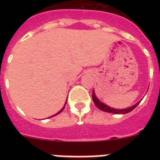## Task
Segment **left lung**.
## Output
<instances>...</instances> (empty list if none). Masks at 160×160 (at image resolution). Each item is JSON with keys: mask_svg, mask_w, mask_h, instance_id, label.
Here are the masks:
<instances>
[{"mask_svg": "<svg viewBox=\"0 0 160 160\" xmlns=\"http://www.w3.org/2000/svg\"><path fill=\"white\" fill-rule=\"evenodd\" d=\"M92 99L93 101H94V104L96 105L97 108L100 109V110H102V111L105 112H108V113H112V114H127V113H129V112L132 111L133 109L137 106V105H139L140 102H138L137 104H135L133 106H130L129 108H126V109H114V108H111V107L108 106L107 105L102 103L101 101L98 100V98L96 97V95H95V92H94V90H93L92 93Z\"/></svg>", "mask_w": 160, "mask_h": 160, "instance_id": "1", "label": "left lung"}]
</instances>
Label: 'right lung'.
Listing matches in <instances>:
<instances>
[{"label": "right lung", "mask_w": 160, "mask_h": 160, "mask_svg": "<svg viewBox=\"0 0 160 160\" xmlns=\"http://www.w3.org/2000/svg\"><path fill=\"white\" fill-rule=\"evenodd\" d=\"M66 101H67V100H66ZM65 104H66V102H65ZM65 105H64V107H63V108H62V109H60V111H59V112H58V113H56V114H54V115H53V116H55V115H57V114H60V112H61V111H62V110H63V109H65ZM53 116H52V117H53Z\"/></svg>", "instance_id": "obj_1"}]
</instances>
